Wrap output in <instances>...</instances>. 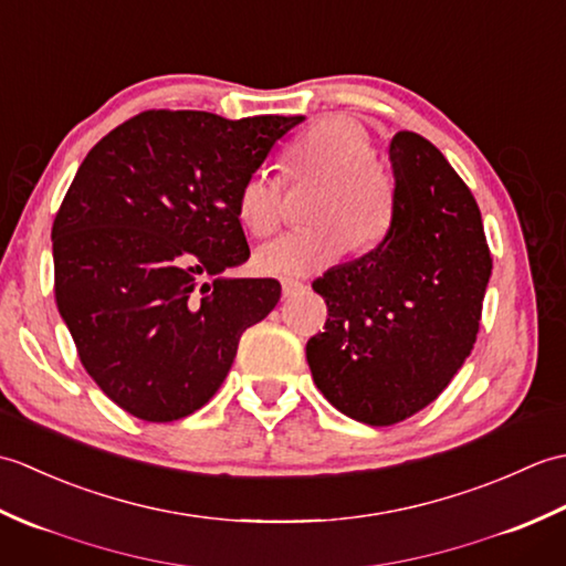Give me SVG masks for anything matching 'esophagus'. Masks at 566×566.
Returning a JSON list of instances; mask_svg holds the SVG:
<instances>
[{
  "mask_svg": "<svg viewBox=\"0 0 566 566\" xmlns=\"http://www.w3.org/2000/svg\"><path fill=\"white\" fill-rule=\"evenodd\" d=\"M304 290H306V284L298 282V280H284V282H282V294H284L286 298L298 294V292H304Z\"/></svg>",
  "mask_w": 566,
  "mask_h": 566,
  "instance_id": "esophagus-1",
  "label": "esophagus"
}]
</instances>
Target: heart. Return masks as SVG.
Returning <instances> with one entry per match:
<instances>
[{
  "instance_id": "heart-1",
  "label": "heart",
  "mask_w": 566,
  "mask_h": 566,
  "mask_svg": "<svg viewBox=\"0 0 566 566\" xmlns=\"http://www.w3.org/2000/svg\"><path fill=\"white\" fill-rule=\"evenodd\" d=\"M282 177L290 185L316 179L323 189L308 219L255 252V270L268 276H306L338 262L347 250H369L389 233L396 187L375 158L367 128L350 116H326L304 128L282 153ZM235 213L255 238L274 233L284 216V185L268 170L250 172L235 191Z\"/></svg>"
}]
</instances>
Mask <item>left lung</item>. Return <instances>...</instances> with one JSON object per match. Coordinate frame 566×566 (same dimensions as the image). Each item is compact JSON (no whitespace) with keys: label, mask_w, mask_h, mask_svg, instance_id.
Returning a JSON list of instances; mask_svg holds the SVG:
<instances>
[{"label":"left lung","mask_w":566,"mask_h":566,"mask_svg":"<svg viewBox=\"0 0 566 566\" xmlns=\"http://www.w3.org/2000/svg\"><path fill=\"white\" fill-rule=\"evenodd\" d=\"M389 158V233L314 282L328 318L306 343L321 394L367 426L401 423L438 399L472 353L491 276L482 213L444 155L399 130Z\"/></svg>","instance_id":"obj_1"}]
</instances>
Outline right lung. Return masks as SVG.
Returning a JSON list of instances; mask_svg holds the SVG:
<instances>
[{
  "mask_svg": "<svg viewBox=\"0 0 566 566\" xmlns=\"http://www.w3.org/2000/svg\"><path fill=\"white\" fill-rule=\"evenodd\" d=\"M304 116L228 122L150 109L94 146L53 221L55 304L87 375L126 413L170 423L219 391L272 276L231 280L250 248L235 191Z\"/></svg>",
  "mask_w": 566,
  "mask_h": 566,
  "instance_id": "add662e5",
  "label": "right lung"
}]
</instances>
